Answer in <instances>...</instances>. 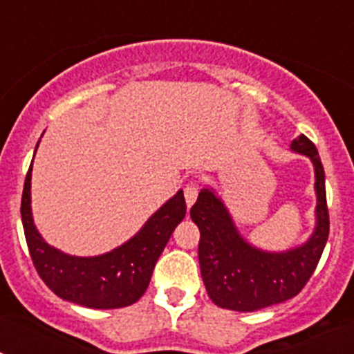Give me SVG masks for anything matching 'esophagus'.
Listing matches in <instances>:
<instances>
[{
	"label": "esophagus",
	"instance_id": "esophagus-1",
	"mask_svg": "<svg viewBox=\"0 0 354 354\" xmlns=\"http://www.w3.org/2000/svg\"><path fill=\"white\" fill-rule=\"evenodd\" d=\"M184 196H186L187 207L195 204L196 196H198V186H196V184H193V183L187 184V186L184 187Z\"/></svg>",
	"mask_w": 354,
	"mask_h": 354
}]
</instances>
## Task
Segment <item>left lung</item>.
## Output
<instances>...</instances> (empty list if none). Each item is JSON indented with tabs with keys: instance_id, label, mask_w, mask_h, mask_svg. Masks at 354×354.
<instances>
[{
	"instance_id": "obj_1",
	"label": "left lung",
	"mask_w": 354,
	"mask_h": 354,
	"mask_svg": "<svg viewBox=\"0 0 354 354\" xmlns=\"http://www.w3.org/2000/svg\"><path fill=\"white\" fill-rule=\"evenodd\" d=\"M290 147L308 156L315 168L317 227L303 246L283 253H266L250 246L211 189H202L192 207V220L200 228V271L209 298L221 308L253 312L294 298L310 280L323 255L330 234L323 162L305 134Z\"/></svg>"
}]
</instances>
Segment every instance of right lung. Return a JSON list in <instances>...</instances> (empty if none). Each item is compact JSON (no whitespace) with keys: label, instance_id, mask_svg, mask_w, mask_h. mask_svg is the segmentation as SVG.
<instances>
[{"label":"right lung","instance_id":"right-lung-1","mask_svg":"<svg viewBox=\"0 0 354 354\" xmlns=\"http://www.w3.org/2000/svg\"><path fill=\"white\" fill-rule=\"evenodd\" d=\"M30 180L31 167L24 180L21 218L31 261L44 283L62 299L88 308H120L138 301L171 232L186 216L183 192L168 200L120 248L99 257H71L51 248L37 232L31 218Z\"/></svg>","mask_w":354,"mask_h":354}]
</instances>
